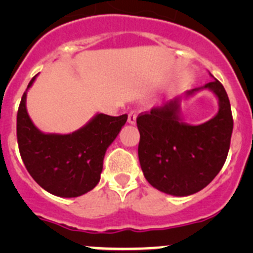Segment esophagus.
Here are the masks:
<instances>
[{"label": "esophagus", "instance_id": "34e87169", "mask_svg": "<svg viewBox=\"0 0 253 253\" xmlns=\"http://www.w3.org/2000/svg\"><path fill=\"white\" fill-rule=\"evenodd\" d=\"M136 120H137V114L134 111H131L128 114V124L134 125L136 124Z\"/></svg>", "mask_w": 253, "mask_h": 253}]
</instances>
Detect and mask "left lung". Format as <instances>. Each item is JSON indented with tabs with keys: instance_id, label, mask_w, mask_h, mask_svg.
<instances>
[{
	"instance_id": "obj_1",
	"label": "left lung",
	"mask_w": 253,
	"mask_h": 253,
	"mask_svg": "<svg viewBox=\"0 0 253 253\" xmlns=\"http://www.w3.org/2000/svg\"><path fill=\"white\" fill-rule=\"evenodd\" d=\"M202 90L216 95L218 112L203 124H186L180 115V103ZM233 125L228 94L215 78L176 96L164 106L139 115L138 158L144 177L154 188L176 197L203 190L225 163Z\"/></svg>"
}]
</instances>
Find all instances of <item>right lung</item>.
Listing matches in <instances>:
<instances>
[{
	"label": "right lung",
	"mask_w": 253,
	"mask_h": 253,
	"mask_svg": "<svg viewBox=\"0 0 253 253\" xmlns=\"http://www.w3.org/2000/svg\"><path fill=\"white\" fill-rule=\"evenodd\" d=\"M17 114V138L20 157L32 177L57 197L72 198L93 190L100 181L103 160L127 121V115L95 114L83 127L67 134L45 133L30 119L27 93Z\"/></svg>",
	"instance_id": "obj_1"
}]
</instances>
